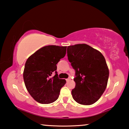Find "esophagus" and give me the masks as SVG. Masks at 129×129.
Instances as JSON below:
<instances>
[{
    "label": "esophagus",
    "instance_id": "34e87169",
    "mask_svg": "<svg viewBox=\"0 0 129 129\" xmlns=\"http://www.w3.org/2000/svg\"><path fill=\"white\" fill-rule=\"evenodd\" d=\"M66 82H69V81L70 80V77H69V78H68V79H66Z\"/></svg>",
    "mask_w": 129,
    "mask_h": 129
}]
</instances>
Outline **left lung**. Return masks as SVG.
Returning <instances> with one entry per match:
<instances>
[{
	"mask_svg": "<svg viewBox=\"0 0 129 129\" xmlns=\"http://www.w3.org/2000/svg\"><path fill=\"white\" fill-rule=\"evenodd\" d=\"M68 60L75 70L73 99L83 105H90L99 99L106 88L109 72L101 53L86 44L69 46Z\"/></svg>",
	"mask_w": 129,
	"mask_h": 129,
	"instance_id": "1",
	"label": "left lung"
}]
</instances>
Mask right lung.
I'll list each match as a JSON object with an SVG mask.
<instances>
[{
  "label": "right lung",
  "mask_w": 129,
  "mask_h": 129,
  "mask_svg": "<svg viewBox=\"0 0 129 129\" xmlns=\"http://www.w3.org/2000/svg\"><path fill=\"white\" fill-rule=\"evenodd\" d=\"M66 46H46L28 58L24 66L23 79L31 96L39 103L49 104L59 98L66 83L58 77L56 64L65 56ZM55 73L53 77L52 74Z\"/></svg>",
  "instance_id": "obj_1"
}]
</instances>
